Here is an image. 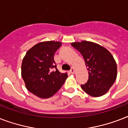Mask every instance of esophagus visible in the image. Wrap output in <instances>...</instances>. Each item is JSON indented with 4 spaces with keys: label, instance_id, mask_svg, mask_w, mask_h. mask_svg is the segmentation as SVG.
<instances>
[{
    "label": "esophagus",
    "instance_id": "obj_1",
    "mask_svg": "<svg viewBox=\"0 0 128 128\" xmlns=\"http://www.w3.org/2000/svg\"><path fill=\"white\" fill-rule=\"evenodd\" d=\"M70 72L71 74H74V72H75V70H74V68H71V70H70Z\"/></svg>",
    "mask_w": 128,
    "mask_h": 128
}]
</instances>
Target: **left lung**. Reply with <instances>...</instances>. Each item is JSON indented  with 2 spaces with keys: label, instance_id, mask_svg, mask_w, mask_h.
Masks as SVG:
<instances>
[{
  "label": "left lung",
  "instance_id": "1",
  "mask_svg": "<svg viewBox=\"0 0 128 128\" xmlns=\"http://www.w3.org/2000/svg\"><path fill=\"white\" fill-rule=\"evenodd\" d=\"M81 53L88 70V80L81 85L88 94L99 97L112 86L117 77V65L111 53L103 46L92 42L71 44Z\"/></svg>",
  "mask_w": 128,
  "mask_h": 128
}]
</instances>
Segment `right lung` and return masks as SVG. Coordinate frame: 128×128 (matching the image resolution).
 I'll use <instances>...</instances> for the list:
<instances>
[{"instance_id": "obj_1", "label": "right lung", "mask_w": 128, "mask_h": 128, "mask_svg": "<svg viewBox=\"0 0 128 128\" xmlns=\"http://www.w3.org/2000/svg\"><path fill=\"white\" fill-rule=\"evenodd\" d=\"M60 42L38 43L28 50L23 58L21 75L27 90L41 98H48L60 90L68 78L61 73L54 60L55 52L61 46Z\"/></svg>"}]
</instances>
